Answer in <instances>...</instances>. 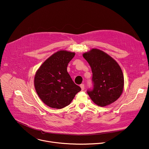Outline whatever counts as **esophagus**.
I'll return each mask as SVG.
<instances>
[{
	"mask_svg": "<svg viewBox=\"0 0 149 149\" xmlns=\"http://www.w3.org/2000/svg\"><path fill=\"white\" fill-rule=\"evenodd\" d=\"M80 87H81V90H82V91H83V90H84V85L83 84L80 85Z\"/></svg>",
	"mask_w": 149,
	"mask_h": 149,
	"instance_id": "34e87169",
	"label": "esophagus"
}]
</instances>
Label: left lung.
<instances>
[{
    "mask_svg": "<svg viewBox=\"0 0 149 149\" xmlns=\"http://www.w3.org/2000/svg\"><path fill=\"white\" fill-rule=\"evenodd\" d=\"M93 73V88L87 90L91 99L100 106L115 102L124 88V75L118 63L104 52L93 49L84 53Z\"/></svg>",
    "mask_w": 149,
    "mask_h": 149,
    "instance_id": "obj_1",
    "label": "left lung"
}]
</instances>
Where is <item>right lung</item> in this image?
Instances as JSON below:
<instances>
[{
    "label": "right lung",
    "mask_w": 149,
    "mask_h": 149,
    "mask_svg": "<svg viewBox=\"0 0 149 149\" xmlns=\"http://www.w3.org/2000/svg\"><path fill=\"white\" fill-rule=\"evenodd\" d=\"M75 53L60 50L49 57L38 68L34 77L38 96L52 108L62 109L69 105L81 91L67 72L68 63Z\"/></svg>",
    "instance_id": "1"
}]
</instances>
